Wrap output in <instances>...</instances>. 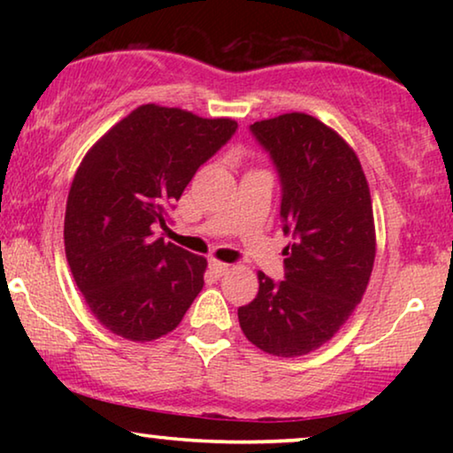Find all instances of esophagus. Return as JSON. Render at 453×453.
Returning <instances> with one entry per match:
<instances>
[{
  "label": "esophagus",
  "instance_id": "34e87169",
  "mask_svg": "<svg viewBox=\"0 0 453 453\" xmlns=\"http://www.w3.org/2000/svg\"><path fill=\"white\" fill-rule=\"evenodd\" d=\"M228 270H231V265L228 264H222L219 259H210V272H212L216 278L228 274Z\"/></svg>",
  "mask_w": 453,
  "mask_h": 453
}]
</instances>
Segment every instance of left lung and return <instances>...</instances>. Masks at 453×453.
<instances>
[{
	"instance_id": "obj_1",
	"label": "left lung",
	"mask_w": 453,
	"mask_h": 453,
	"mask_svg": "<svg viewBox=\"0 0 453 453\" xmlns=\"http://www.w3.org/2000/svg\"><path fill=\"white\" fill-rule=\"evenodd\" d=\"M282 183L284 280L257 272L259 290L239 307L245 338L274 357L318 350L346 324L367 290L375 262L369 183L338 132L307 113L256 121Z\"/></svg>"
}]
</instances>
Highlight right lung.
<instances>
[{"label": "right lung", "instance_id": "1", "mask_svg": "<svg viewBox=\"0 0 453 453\" xmlns=\"http://www.w3.org/2000/svg\"><path fill=\"white\" fill-rule=\"evenodd\" d=\"M237 129L228 117L142 104L86 152L65 206L76 287L109 332L152 342L179 326L203 287L206 257L163 237L165 208Z\"/></svg>", "mask_w": 453, "mask_h": 453}]
</instances>
